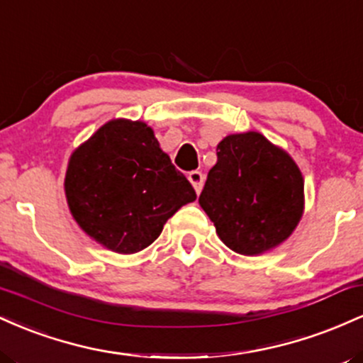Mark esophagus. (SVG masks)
<instances>
[{"mask_svg":"<svg viewBox=\"0 0 363 363\" xmlns=\"http://www.w3.org/2000/svg\"><path fill=\"white\" fill-rule=\"evenodd\" d=\"M187 179L191 181V184H193V187L196 189V193H201L203 189V184H205V176H203V172H199V170H193V172H189V176H187Z\"/></svg>","mask_w":363,"mask_h":363,"instance_id":"obj_1","label":"esophagus"}]
</instances>
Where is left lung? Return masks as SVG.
<instances>
[{
  "mask_svg": "<svg viewBox=\"0 0 363 363\" xmlns=\"http://www.w3.org/2000/svg\"><path fill=\"white\" fill-rule=\"evenodd\" d=\"M216 150L199 194L216 234L245 256L277 247L302 216L301 170L289 153L254 131L227 136Z\"/></svg>",
  "mask_w": 363,
  "mask_h": 363,
  "instance_id": "8db88e82",
  "label": "left lung"
}]
</instances>
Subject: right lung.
I'll return each instance as SVG.
<instances>
[{
    "label": "right lung",
    "instance_id": "obj_1",
    "mask_svg": "<svg viewBox=\"0 0 363 363\" xmlns=\"http://www.w3.org/2000/svg\"><path fill=\"white\" fill-rule=\"evenodd\" d=\"M78 225L111 251L148 247L196 191L140 121L116 119L74 150L65 179Z\"/></svg>",
    "mask_w": 363,
    "mask_h": 363
}]
</instances>
